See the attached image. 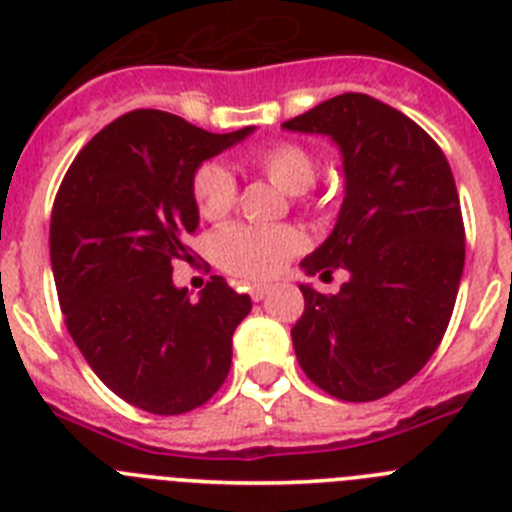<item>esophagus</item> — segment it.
I'll use <instances>...</instances> for the list:
<instances>
[{
  "mask_svg": "<svg viewBox=\"0 0 512 512\" xmlns=\"http://www.w3.org/2000/svg\"><path fill=\"white\" fill-rule=\"evenodd\" d=\"M269 292H271L269 284H253V287H251V297H253V300H256V302L264 300V297L269 295Z\"/></svg>",
  "mask_w": 512,
  "mask_h": 512,
  "instance_id": "esophagus-1",
  "label": "esophagus"
}]
</instances>
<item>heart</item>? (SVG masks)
Masks as SVG:
<instances>
[{
  "mask_svg": "<svg viewBox=\"0 0 512 512\" xmlns=\"http://www.w3.org/2000/svg\"><path fill=\"white\" fill-rule=\"evenodd\" d=\"M253 169L287 194H305L315 182V158L300 143H274L251 156ZM235 176L217 161H207L192 176V197L205 220H223L235 205ZM302 248L295 228H261V225H230L212 238V256L225 271L246 279H269L282 271Z\"/></svg>",
  "mask_w": 512,
  "mask_h": 512,
  "instance_id": "b5f03b06",
  "label": "heart"
}]
</instances>
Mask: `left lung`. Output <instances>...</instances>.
I'll list each match as a JSON object with an SVG mask.
<instances>
[{"instance_id":"1","label":"left lung","mask_w":512,"mask_h":512,"mask_svg":"<svg viewBox=\"0 0 512 512\" xmlns=\"http://www.w3.org/2000/svg\"><path fill=\"white\" fill-rule=\"evenodd\" d=\"M282 128L330 138L343 169L336 225L300 269L348 279L330 297L300 284L297 361L338 400H379L428 364L454 312L464 271L454 174L431 135L369 94L325 99Z\"/></svg>"}]
</instances>
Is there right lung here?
<instances>
[{"mask_svg": "<svg viewBox=\"0 0 512 512\" xmlns=\"http://www.w3.org/2000/svg\"><path fill=\"white\" fill-rule=\"evenodd\" d=\"M207 133L179 115L133 110L81 148L56 194L51 266L71 338L115 395L156 415L220 390L233 333L251 312L223 277L200 297L171 279L200 228L192 176L253 133Z\"/></svg>", "mask_w": 512, "mask_h": 512, "instance_id": "1", "label": "right lung"}]
</instances>
